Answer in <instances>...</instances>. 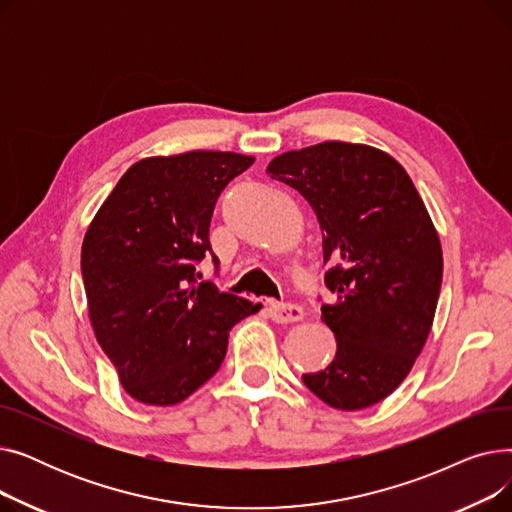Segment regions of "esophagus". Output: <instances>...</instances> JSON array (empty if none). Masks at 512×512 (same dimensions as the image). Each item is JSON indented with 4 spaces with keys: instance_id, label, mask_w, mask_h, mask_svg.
<instances>
[{
    "instance_id": "1",
    "label": "esophagus",
    "mask_w": 512,
    "mask_h": 512,
    "mask_svg": "<svg viewBox=\"0 0 512 512\" xmlns=\"http://www.w3.org/2000/svg\"><path fill=\"white\" fill-rule=\"evenodd\" d=\"M267 313L278 324H292V321H303L305 319V309L299 305H292V303H284V305H270L267 307Z\"/></svg>"
}]
</instances>
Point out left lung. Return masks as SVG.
<instances>
[{
  "instance_id": "obj_1",
  "label": "left lung",
  "mask_w": 512,
  "mask_h": 512,
  "mask_svg": "<svg viewBox=\"0 0 512 512\" xmlns=\"http://www.w3.org/2000/svg\"><path fill=\"white\" fill-rule=\"evenodd\" d=\"M265 172L307 199L334 265L326 284L336 301L321 305V321L336 357L303 382L334 409H367L405 382L432 332L438 230L407 170L378 147L324 141L276 155Z\"/></svg>"
}]
</instances>
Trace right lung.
Instances as JSON below:
<instances>
[{"label": "right lung", "instance_id": "right-lung-1", "mask_svg": "<svg viewBox=\"0 0 512 512\" xmlns=\"http://www.w3.org/2000/svg\"><path fill=\"white\" fill-rule=\"evenodd\" d=\"M253 155L186 151L132 164L91 220L80 267L89 321L128 396L178 405L220 369L228 334L259 311L195 280L211 213Z\"/></svg>", "mask_w": 512, "mask_h": 512}]
</instances>
